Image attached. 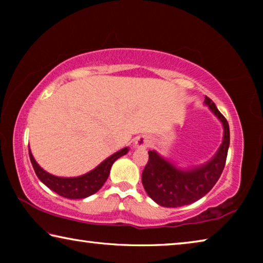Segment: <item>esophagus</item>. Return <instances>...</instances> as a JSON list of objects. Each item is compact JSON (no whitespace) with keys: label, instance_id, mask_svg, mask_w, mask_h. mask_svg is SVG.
Here are the masks:
<instances>
[{"label":"esophagus","instance_id":"34e87169","mask_svg":"<svg viewBox=\"0 0 263 263\" xmlns=\"http://www.w3.org/2000/svg\"><path fill=\"white\" fill-rule=\"evenodd\" d=\"M151 145V140L147 136H139L135 141V147L139 149H145Z\"/></svg>","mask_w":263,"mask_h":263}]
</instances>
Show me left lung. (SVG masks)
Segmentation results:
<instances>
[{"label": "left lung", "mask_w": 263, "mask_h": 263, "mask_svg": "<svg viewBox=\"0 0 263 263\" xmlns=\"http://www.w3.org/2000/svg\"><path fill=\"white\" fill-rule=\"evenodd\" d=\"M204 103L217 116L224 127L220 147L206 163L190 169L177 168L158 152L149 151L148 162L142 171L141 182L146 193L159 205L179 208L198 201L213 188L221 175L230 146L229 123L208 96Z\"/></svg>", "instance_id": "obj_1"}]
</instances>
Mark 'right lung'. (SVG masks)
<instances>
[{"label": "right lung", "mask_w": 263, "mask_h": 263, "mask_svg": "<svg viewBox=\"0 0 263 263\" xmlns=\"http://www.w3.org/2000/svg\"><path fill=\"white\" fill-rule=\"evenodd\" d=\"M127 152V147L118 151V152H116L108 159H105L104 161L100 163L95 169L88 172L87 174L78 177H59L44 171V169L35 162L33 155L29 148L31 163H32V167L35 172V175L38 176V179L58 195L70 199L86 198L88 196L97 193V191L102 188V185L105 183L106 179H108L112 163L118 158L125 155Z\"/></svg>", "instance_id": "add662e5"}]
</instances>
